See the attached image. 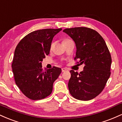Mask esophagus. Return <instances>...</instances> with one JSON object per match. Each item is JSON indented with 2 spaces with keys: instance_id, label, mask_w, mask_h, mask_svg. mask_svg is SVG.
<instances>
[{
  "instance_id": "esophagus-1",
  "label": "esophagus",
  "mask_w": 122,
  "mask_h": 122,
  "mask_svg": "<svg viewBox=\"0 0 122 122\" xmlns=\"http://www.w3.org/2000/svg\"><path fill=\"white\" fill-rule=\"evenodd\" d=\"M67 69H65V68H62V72H65V71H66Z\"/></svg>"
}]
</instances>
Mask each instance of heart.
Instances as JSON below:
<instances>
[{"instance_id":"1","label":"heart","mask_w":122,"mask_h":122,"mask_svg":"<svg viewBox=\"0 0 122 122\" xmlns=\"http://www.w3.org/2000/svg\"><path fill=\"white\" fill-rule=\"evenodd\" d=\"M69 40H68V39H66V40H64V41H63V42H64L68 41H69ZM53 46V43H51V47H52Z\"/></svg>"}]
</instances>
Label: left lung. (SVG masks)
<instances>
[{"label": "left lung", "mask_w": 122, "mask_h": 122, "mask_svg": "<svg viewBox=\"0 0 122 122\" xmlns=\"http://www.w3.org/2000/svg\"><path fill=\"white\" fill-rule=\"evenodd\" d=\"M64 33L75 41L76 54L75 60L84 64L79 73L70 71L68 82L71 95L83 101L91 100L103 90L111 75V56L106 42L96 31L88 27L66 29Z\"/></svg>", "instance_id": "obj_1"}]
</instances>
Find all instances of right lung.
I'll return each mask as SVG.
<instances>
[{
  "label": "right lung",
  "mask_w": 122,
  "mask_h": 122,
  "mask_svg": "<svg viewBox=\"0 0 122 122\" xmlns=\"http://www.w3.org/2000/svg\"><path fill=\"white\" fill-rule=\"evenodd\" d=\"M62 29H46L34 31L22 38L16 46L12 63L15 83L26 97L41 100L52 92L53 82L61 69L53 66L43 71L42 63L49 54L56 34Z\"/></svg>",
  "instance_id": "obj_1"
}]
</instances>
